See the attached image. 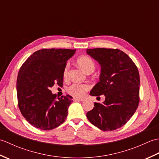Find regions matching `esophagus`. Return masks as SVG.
I'll list each match as a JSON object with an SVG mask.
<instances>
[{"label": "esophagus", "mask_w": 159, "mask_h": 159, "mask_svg": "<svg viewBox=\"0 0 159 159\" xmlns=\"http://www.w3.org/2000/svg\"><path fill=\"white\" fill-rule=\"evenodd\" d=\"M74 100H79V101H81V102H83V101L85 100V98H74Z\"/></svg>", "instance_id": "obj_1"}]
</instances>
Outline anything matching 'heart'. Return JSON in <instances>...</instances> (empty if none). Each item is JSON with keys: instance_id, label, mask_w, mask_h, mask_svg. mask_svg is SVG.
Returning a JSON list of instances; mask_svg holds the SVG:
<instances>
[{"instance_id": "b5f03b06", "label": "heart", "mask_w": 159, "mask_h": 159, "mask_svg": "<svg viewBox=\"0 0 159 159\" xmlns=\"http://www.w3.org/2000/svg\"><path fill=\"white\" fill-rule=\"evenodd\" d=\"M77 63L79 66L81 68L85 71L86 72L93 71L95 69L96 63L93 61V60L89 57L87 56H81L77 59ZM69 70V64L67 63V65L64 67L63 70V76L66 77L67 75ZM90 88V86L88 84H79V83H73L67 87V92L72 96L76 97H82L85 95L86 92H87Z\"/></svg>"}]
</instances>
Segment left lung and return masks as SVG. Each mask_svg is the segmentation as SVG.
<instances>
[{
  "instance_id": "obj_1",
  "label": "left lung",
  "mask_w": 159,
  "mask_h": 159,
  "mask_svg": "<svg viewBox=\"0 0 159 159\" xmlns=\"http://www.w3.org/2000/svg\"><path fill=\"white\" fill-rule=\"evenodd\" d=\"M87 53L101 66L100 81L90 95L105 96L103 104L94 103L87 117L100 130H116L128 122L139 105L140 78L137 67L119 49H87Z\"/></svg>"
}]
</instances>
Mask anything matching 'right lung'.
<instances>
[{
  "label": "right lung",
  "mask_w": 159,
  "mask_h": 159,
  "mask_svg": "<svg viewBox=\"0 0 159 159\" xmlns=\"http://www.w3.org/2000/svg\"><path fill=\"white\" fill-rule=\"evenodd\" d=\"M76 50L42 49L22 64L17 79V97L20 112L30 124L48 130L65 121L72 102L69 95L57 98L49 89L55 83L63 87V70Z\"/></svg>",
  "instance_id": "right-lung-1"
}]
</instances>
